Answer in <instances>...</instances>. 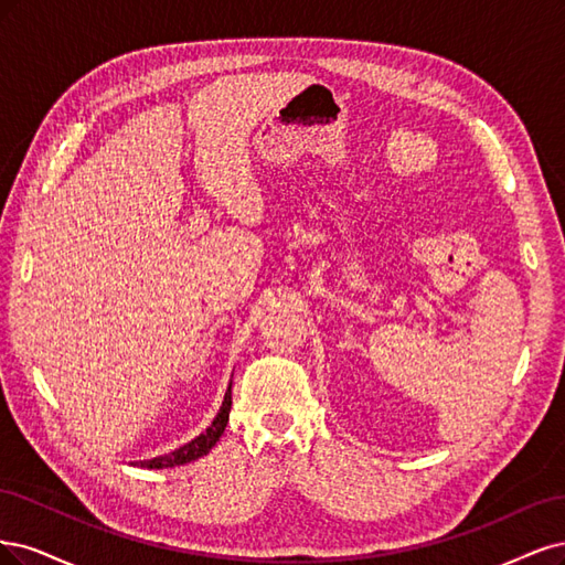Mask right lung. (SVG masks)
<instances>
[{
	"label": "right lung",
	"mask_w": 565,
	"mask_h": 565,
	"mask_svg": "<svg viewBox=\"0 0 565 565\" xmlns=\"http://www.w3.org/2000/svg\"><path fill=\"white\" fill-rule=\"evenodd\" d=\"M230 408H232V382H230V387H227V392H225V402H223V406H221V413L215 415V420L211 423V427H209L204 434H199L194 441H190L188 446L178 448V450H173V452H169V455H161V458H154V460H142L140 467H148V469H167V467L188 465V462H192V460L204 458V455H206L217 441H221V436H223V431H225V427H227V420H230Z\"/></svg>",
	"instance_id": "obj_1"
}]
</instances>
